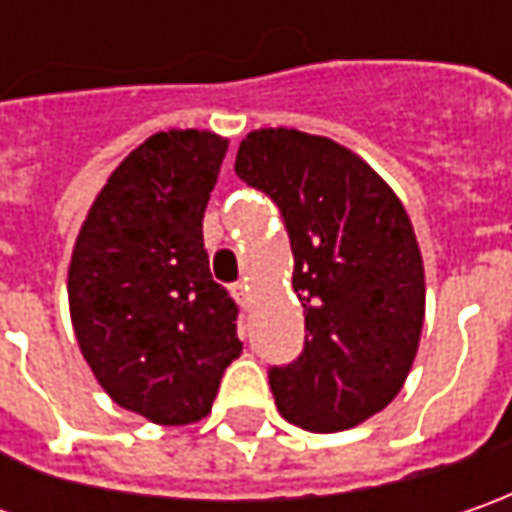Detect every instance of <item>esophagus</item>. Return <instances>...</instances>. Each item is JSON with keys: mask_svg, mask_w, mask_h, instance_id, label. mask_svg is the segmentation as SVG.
Segmentation results:
<instances>
[{"mask_svg": "<svg viewBox=\"0 0 512 512\" xmlns=\"http://www.w3.org/2000/svg\"><path fill=\"white\" fill-rule=\"evenodd\" d=\"M230 293H233V299L239 305H250V287H247V282H236V285L230 287Z\"/></svg>", "mask_w": 512, "mask_h": 512, "instance_id": "obj_1", "label": "esophagus"}]
</instances>
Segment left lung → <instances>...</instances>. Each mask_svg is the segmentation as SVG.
Wrapping results in <instances>:
<instances>
[{
    "label": "left lung",
    "instance_id": "8db88e82",
    "mask_svg": "<svg viewBox=\"0 0 512 512\" xmlns=\"http://www.w3.org/2000/svg\"><path fill=\"white\" fill-rule=\"evenodd\" d=\"M236 173L282 210L305 347L270 367L287 422L316 433L384 410L413 367L424 325V265L410 216L353 150L302 130L247 133Z\"/></svg>",
    "mask_w": 512,
    "mask_h": 512
}]
</instances>
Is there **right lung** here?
Returning <instances> with one entry per match:
<instances>
[{
	"label": "right lung",
	"mask_w": 512,
	"mask_h": 512,
	"mask_svg": "<svg viewBox=\"0 0 512 512\" xmlns=\"http://www.w3.org/2000/svg\"><path fill=\"white\" fill-rule=\"evenodd\" d=\"M225 153L210 130L153 133L110 173L70 256L79 350L110 399L153 424L205 419L242 353L202 236Z\"/></svg>",
	"instance_id": "obj_1"
}]
</instances>
